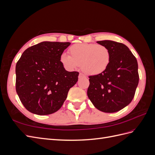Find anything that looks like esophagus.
Instances as JSON below:
<instances>
[{
  "label": "esophagus",
  "instance_id": "esophagus-1",
  "mask_svg": "<svg viewBox=\"0 0 155 155\" xmlns=\"http://www.w3.org/2000/svg\"><path fill=\"white\" fill-rule=\"evenodd\" d=\"M83 77H85V75L83 74L82 73H79V78H81Z\"/></svg>",
  "mask_w": 155,
  "mask_h": 155
}]
</instances>
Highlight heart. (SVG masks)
<instances>
[{"mask_svg": "<svg viewBox=\"0 0 155 155\" xmlns=\"http://www.w3.org/2000/svg\"><path fill=\"white\" fill-rule=\"evenodd\" d=\"M70 55L61 54L60 62L68 70L77 68L81 64L82 71L87 75L96 76L104 73L110 61V51L106 46L91 43H78L68 49Z\"/></svg>", "mask_w": 155, "mask_h": 155, "instance_id": "b5f03b06", "label": "heart"}]
</instances>
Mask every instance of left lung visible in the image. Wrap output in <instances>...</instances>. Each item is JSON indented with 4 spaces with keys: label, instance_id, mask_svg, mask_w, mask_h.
I'll list each match as a JSON object with an SVG mask.
<instances>
[{
    "label": "left lung",
    "instance_id": "obj_1",
    "mask_svg": "<svg viewBox=\"0 0 155 155\" xmlns=\"http://www.w3.org/2000/svg\"><path fill=\"white\" fill-rule=\"evenodd\" d=\"M97 43L109 49L110 64L105 71L90 76L87 95L102 112H118L132 101L139 82L138 63L126 45L105 40Z\"/></svg>",
    "mask_w": 155,
    "mask_h": 155
}]
</instances>
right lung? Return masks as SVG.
<instances>
[{"label":"right lung","instance_id":"add662e5","mask_svg":"<svg viewBox=\"0 0 155 155\" xmlns=\"http://www.w3.org/2000/svg\"><path fill=\"white\" fill-rule=\"evenodd\" d=\"M69 42L45 41L27 48L16 64V92L31 113L48 115L58 111L70 88L78 80V72H68L60 57Z\"/></svg>","mask_w":155,"mask_h":155}]
</instances>
